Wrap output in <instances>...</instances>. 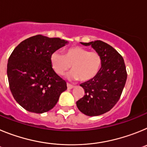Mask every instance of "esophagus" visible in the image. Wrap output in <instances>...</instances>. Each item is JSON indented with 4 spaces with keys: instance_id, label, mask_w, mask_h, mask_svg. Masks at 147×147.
Listing matches in <instances>:
<instances>
[{
    "instance_id": "34e87169",
    "label": "esophagus",
    "mask_w": 147,
    "mask_h": 147,
    "mask_svg": "<svg viewBox=\"0 0 147 147\" xmlns=\"http://www.w3.org/2000/svg\"><path fill=\"white\" fill-rule=\"evenodd\" d=\"M67 89H72V88H74V85H71V84H69V83H67Z\"/></svg>"
}]
</instances>
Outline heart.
<instances>
[{"label": "heart", "instance_id": "obj_1", "mask_svg": "<svg viewBox=\"0 0 147 147\" xmlns=\"http://www.w3.org/2000/svg\"><path fill=\"white\" fill-rule=\"evenodd\" d=\"M50 61L53 69L58 75H64L71 65L74 71L67 75V78L74 80L80 78V80L83 82L93 79L102 65L98 53L89 51L80 46L67 49L65 54L54 51L51 55Z\"/></svg>", "mask_w": 147, "mask_h": 147}]
</instances>
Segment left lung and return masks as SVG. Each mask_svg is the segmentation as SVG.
Wrapping results in <instances>:
<instances>
[{
    "instance_id": "8db88e82",
    "label": "left lung",
    "mask_w": 147,
    "mask_h": 147,
    "mask_svg": "<svg viewBox=\"0 0 147 147\" xmlns=\"http://www.w3.org/2000/svg\"><path fill=\"white\" fill-rule=\"evenodd\" d=\"M81 43L91 45L99 54L102 65L93 79L80 85L85 95L76 106L85 115L96 116L110 111L120 98L127 77L125 63L117 51L103 41Z\"/></svg>"
}]
</instances>
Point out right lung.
Listing matches in <instances>:
<instances>
[{
  "label": "right lung",
  "mask_w": 147,
  "mask_h": 147,
  "mask_svg": "<svg viewBox=\"0 0 147 147\" xmlns=\"http://www.w3.org/2000/svg\"><path fill=\"white\" fill-rule=\"evenodd\" d=\"M67 41L41 34L23 40L14 49L7 64L10 90L27 111L43 113L53 108L67 89L64 80L51 64V55Z\"/></svg>",
  "instance_id": "obj_1"
}]
</instances>
